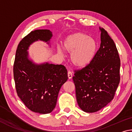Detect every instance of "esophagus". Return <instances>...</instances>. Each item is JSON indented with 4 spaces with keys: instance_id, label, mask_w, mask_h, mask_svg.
I'll return each instance as SVG.
<instances>
[{
    "instance_id": "esophagus-1",
    "label": "esophagus",
    "mask_w": 132,
    "mask_h": 132,
    "mask_svg": "<svg viewBox=\"0 0 132 132\" xmlns=\"http://www.w3.org/2000/svg\"><path fill=\"white\" fill-rule=\"evenodd\" d=\"M68 77H69V79H71V78H72V76H73L72 73H71L70 71H68Z\"/></svg>"
}]
</instances>
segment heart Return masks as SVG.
I'll return each instance as SVG.
<instances>
[{"label":"heart","instance_id":"obj_1","mask_svg":"<svg viewBox=\"0 0 132 132\" xmlns=\"http://www.w3.org/2000/svg\"><path fill=\"white\" fill-rule=\"evenodd\" d=\"M63 48L71 53V61L78 68H82L94 59L98 48L97 42L93 38L82 32H76L69 35L63 42ZM61 52V50H59Z\"/></svg>","mask_w":132,"mask_h":132}]
</instances>
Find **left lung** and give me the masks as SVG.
<instances>
[{
	"label": "left lung",
	"instance_id": "obj_1",
	"mask_svg": "<svg viewBox=\"0 0 132 132\" xmlns=\"http://www.w3.org/2000/svg\"><path fill=\"white\" fill-rule=\"evenodd\" d=\"M101 44L91 63L74 71L73 77L78 105L93 113L103 108L113 99L120 81V62L114 41L103 28Z\"/></svg>",
	"mask_w": 132,
	"mask_h": 132
}]
</instances>
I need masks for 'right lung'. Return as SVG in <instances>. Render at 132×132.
Listing matches in <instances>:
<instances>
[{"instance_id":"obj_1","label":"right lung","mask_w":132,"mask_h":132,"mask_svg":"<svg viewBox=\"0 0 132 132\" xmlns=\"http://www.w3.org/2000/svg\"><path fill=\"white\" fill-rule=\"evenodd\" d=\"M52 36L49 30L31 31L18 45L13 66L17 95L26 106L34 112L46 114L55 108L61 87L68 79L62 64H36L28 59L29 46L35 41L48 42Z\"/></svg>"}]
</instances>
